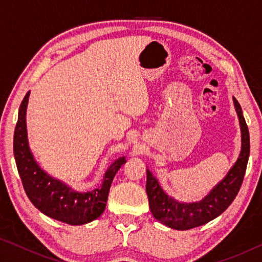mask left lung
<instances>
[{
  "mask_svg": "<svg viewBox=\"0 0 262 262\" xmlns=\"http://www.w3.org/2000/svg\"><path fill=\"white\" fill-rule=\"evenodd\" d=\"M242 133V149L237 161L228 173L200 201L181 202L168 195L159 180L147 168V190L149 207L155 219L174 230H189L200 227L219 217L231 205L241 188L250 156V134L238 100L232 97Z\"/></svg>",
  "mask_w": 262,
  "mask_h": 262,
  "instance_id": "1",
  "label": "left lung"
}]
</instances>
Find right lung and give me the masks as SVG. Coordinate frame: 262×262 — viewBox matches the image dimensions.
Segmentation results:
<instances>
[{"label": "right lung", "instance_id": "1", "mask_svg": "<svg viewBox=\"0 0 262 262\" xmlns=\"http://www.w3.org/2000/svg\"><path fill=\"white\" fill-rule=\"evenodd\" d=\"M29 97L30 91L19 106L14 134L16 165L25 193L33 206L48 217L70 225L90 223L104 212L111 184L119 168L127 162L126 157L115 159L105 171L100 186L88 192L75 190L63 181L50 176L35 161L29 145L26 129Z\"/></svg>", "mask_w": 262, "mask_h": 262}]
</instances>
